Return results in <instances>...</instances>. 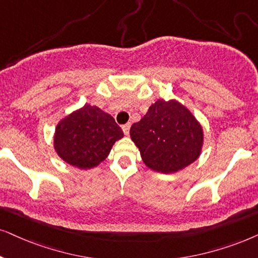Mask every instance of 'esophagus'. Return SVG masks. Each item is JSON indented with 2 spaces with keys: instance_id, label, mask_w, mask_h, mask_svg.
<instances>
[{
  "instance_id": "esophagus-1",
  "label": "esophagus",
  "mask_w": 258,
  "mask_h": 258,
  "mask_svg": "<svg viewBox=\"0 0 258 258\" xmlns=\"http://www.w3.org/2000/svg\"><path fill=\"white\" fill-rule=\"evenodd\" d=\"M130 127H131V125H130V123H126V125L122 126V131H123V133H125L126 136L130 133Z\"/></svg>"
}]
</instances>
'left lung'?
I'll list each match as a JSON object with an SVG mask.
<instances>
[{"mask_svg": "<svg viewBox=\"0 0 258 258\" xmlns=\"http://www.w3.org/2000/svg\"><path fill=\"white\" fill-rule=\"evenodd\" d=\"M130 135L143 162L152 170L171 174L197 161L204 135L193 114L177 101L158 100Z\"/></svg>", "mask_w": 258, "mask_h": 258, "instance_id": "1", "label": "left lung"}]
</instances>
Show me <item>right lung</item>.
Masks as SVG:
<instances>
[{"instance_id": "1", "label": "right lung", "mask_w": 258, "mask_h": 258, "mask_svg": "<svg viewBox=\"0 0 258 258\" xmlns=\"http://www.w3.org/2000/svg\"><path fill=\"white\" fill-rule=\"evenodd\" d=\"M122 137V130L112 115L86 105L58 123L54 149L69 164L89 169L105 161L114 143Z\"/></svg>"}]
</instances>
